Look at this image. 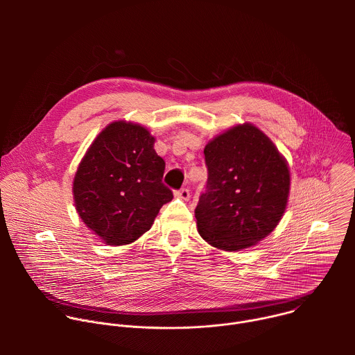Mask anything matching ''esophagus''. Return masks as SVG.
Segmentation results:
<instances>
[{
  "label": "esophagus",
  "instance_id": "34e87169",
  "mask_svg": "<svg viewBox=\"0 0 355 355\" xmlns=\"http://www.w3.org/2000/svg\"><path fill=\"white\" fill-rule=\"evenodd\" d=\"M174 195L177 196V198H181V199H184V200H188L189 199V189L188 188H181V189H177L175 192H174Z\"/></svg>",
  "mask_w": 355,
  "mask_h": 355
}]
</instances>
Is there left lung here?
Returning a JSON list of instances; mask_svg holds the SVG:
<instances>
[{
    "mask_svg": "<svg viewBox=\"0 0 355 355\" xmlns=\"http://www.w3.org/2000/svg\"><path fill=\"white\" fill-rule=\"evenodd\" d=\"M204 155L208 181L195 208L199 234L226 251L257 244L285 212L291 184L285 159L251 123L219 135Z\"/></svg>",
    "mask_w": 355,
    "mask_h": 355,
    "instance_id": "left-lung-1",
    "label": "left lung"
}]
</instances>
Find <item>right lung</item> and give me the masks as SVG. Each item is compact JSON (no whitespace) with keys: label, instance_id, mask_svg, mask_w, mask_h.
Here are the masks:
<instances>
[{"label":"right lung","instance_id":"1","mask_svg":"<svg viewBox=\"0 0 355 355\" xmlns=\"http://www.w3.org/2000/svg\"><path fill=\"white\" fill-rule=\"evenodd\" d=\"M164 170L147 129L123 121L108 125L87 150L74 177L80 218L111 245L135 241L173 199V191L163 184Z\"/></svg>","mask_w":355,"mask_h":355}]
</instances>
